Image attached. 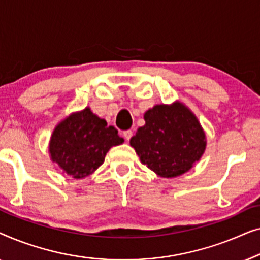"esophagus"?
<instances>
[{
	"label": "esophagus",
	"instance_id": "34e87169",
	"mask_svg": "<svg viewBox=\"0 0 260 260\" xmlns=\"http://www.w3.org/2000/svg\"><path fill=\"white\" fill-rule=\"evenodd\" d=\"M123 136H124V138H125L126 141H129L130 138L133 137V131H131V130H125L123 133Z\"/></svg>",
	"mask_w": 260,
	"mask_h": 260
}]
</instances>
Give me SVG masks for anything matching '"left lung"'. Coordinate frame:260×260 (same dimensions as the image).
I'll list each match as a JSON object with an SVG mask.
<instances>
[{
	"label": "left lung",
	"instance_id": "8db88e82",
	"mask_svg": "<svg viewBox=\"0 0 260 260\" xmlns=\"http://www.w3.org/2000/svg\"><path fill=\"white\" fill-rule=\"evenodd\" d=\"M145 124L130 145L141 162L161 177L189 172L206 150V134L194 112L180 101L157 104L144 113Z\"/></svg>",
	"mask_w": 260,
	"mask_h": 260
}]
</instances>
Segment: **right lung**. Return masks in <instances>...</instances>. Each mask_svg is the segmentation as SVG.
<instances>
[{"label":"right lung","instance_id":"add662e5","mask_svg":"<svg viewBox=\"0 0 260 260\" xmlns=\"http://www.w3.org/2000/svg\"><path fill=\"white\" fill-rule=\"evenodd\" d=\"M123 142L118 130L108 126L106 120L87 106L56 124L48 145L49 157L62 173L84 179L103 165L110 149Z\"/></svg>","mask_w":260,"mask_h":260}]
</instances>
